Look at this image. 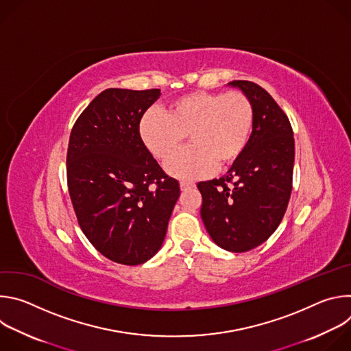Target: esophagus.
<instances>
[{"label": "esophagus", "instance_id": "esophagus-1", "mask_svg": "<svg viewBox=\"0 0 351 351\" xmlns=\"http://www.w3.org/2000/svg\"><path fill=\"white\" fill-rule=\"evenodd\" d=\"M193 187H194V183H191V182H186V180L180 182V189H182L183 191L190 190V189H193Z\"/></svg>", "mask_w": 351, "mask_h": 351}]
</instances>
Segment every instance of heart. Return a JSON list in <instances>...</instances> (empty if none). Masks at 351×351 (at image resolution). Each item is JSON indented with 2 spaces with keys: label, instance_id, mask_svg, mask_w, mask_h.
Wrapping results in <instances>:
<instances>
[{
  "label": "heart",
  "instance_id": "1",
  "mask_svg": "<svg viewBox=\"0 0 351 351\" xmlns=\"http://www.w3.org/2000/svg\"><path fill=\"white\" fill-rule=\"evenodd\" d=\"M254 126V107L243 91L184 94L167 111L148 110L138 122L140 138L156 158L164 161L183 143L165 165L168 173L184 180L210 175L215 167L237 161L248 144Z\"/></svg>",
  "mask_w": 351,
  "mask_h": 351
}]
</instances>
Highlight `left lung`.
I'll return each instance as SVG.
<instances>
[{"instance_id":"1","label":"left lung","mask_w":351,"mask_h":351,"mask_svg":"<svg viewBox=\"0 0 351 351\" xmlns=\"http://www.w3.org/2000/svg\"><path fill=\"white\" fill-rule=\"evenodd\" d=\"M254 107L244 153L219 179L198 182L199 214L211 239L232 253L263 244L286 213L293 183L294 137L287 115L271 94L248 80H233Z\"/></svg>"}]
</instances>
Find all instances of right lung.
Segmentation results:
<instances>
[{
  "label": "right lung",
  "mask_w": 351,
  "mask_h": 351,
  "mask_svg": "<svg viewBox=\"0 0 351 351\" xmlns=\"http://www.w3.org/2000/svg\"><path fill=\"white\" fill-rule=\"evenodd\" d=\"M160 88H107L76 119L66 179L77 223L97 252L122 265L156 256L180 195L140 138Z\"/></svg>",
  "instance_id": "obj_1"
}]
</instances>
